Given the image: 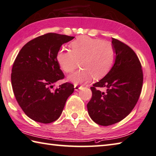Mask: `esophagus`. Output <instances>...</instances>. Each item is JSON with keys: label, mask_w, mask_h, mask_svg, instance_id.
<instances>
[{"label": "esophagus", "mask_w": 156, "mask_h": 156, "mask_svg": "<svg viewBox=\"0 0 156 156\" xmlns=\"http://www.w3.org/2000/svg\"><path fill=\"white\" fill-rule=\"evenodd\" d=\"M74 88H75V90L78 91L80 89L82 88L83 86H79V85H77V84H75V85L74 86Z\"/></svg>", "instance_id": "esophagus-1"}]
</instances>
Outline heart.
Masks as SVG:
<instances>
[{"label":"heart","instance_id":"b5f03b06","mask_svg":"<svg viewBox=\"0 0 156 156\" xmlns=\"http://www.w3.org/2000/svg\"><path fill=\"white\" fill-rule=\"evenodd\" d=\"M70 50L62 48L56 59L61 69L71 73L78 67L81 60L83 68L68 77L75 84L86 83L92 78L100 79L107 74L114 64L115 50L108 41L88 36H80L70 44Z\"/></svg>","mask_w":156,"mask_h":156}]
</instances>
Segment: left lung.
Instances as JSON below:
<instances>
[{
  "mask_svg": "<svg viewBox=\"0 0 156 156\" xmlns=\"http://www.w3.org/2000/svg\"><path fill=\"white\" fill-rule=\"evenodd\" d=\"M114 64L102 80L93 84L87 104L88 114L98 125L108 126L124 119L135 107L141 93L143 73L140 60L129 46L112 38ZM99 87H106L105 93Z\"/></svg>",
  "mask_w": 156,
  "mask_h": 156,
  "instance_id": "1",
  "label": "left lung"
}]
</instances>
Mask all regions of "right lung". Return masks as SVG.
I'll use <instances>...</instances> for the list:
<instances>
[{"label": "right lung", "instance_id": "add662e5", "mask_svg": "<svg viewBox=\"0 0 156 156\" xmlns=\"http://www.w3.org/2000/svg\"><path fill=\"white\" fill-rule=\"evenodd\" d=\"M74 37L48 33L29 41L13 62L11 80L16 101L26 115L47 124L62 114L74 86L66 82L52 90L56 81L64 78L56 56L63 44Z\"/></svg>", "mask_w": 156, "mask_h": 156}]
</instances>
